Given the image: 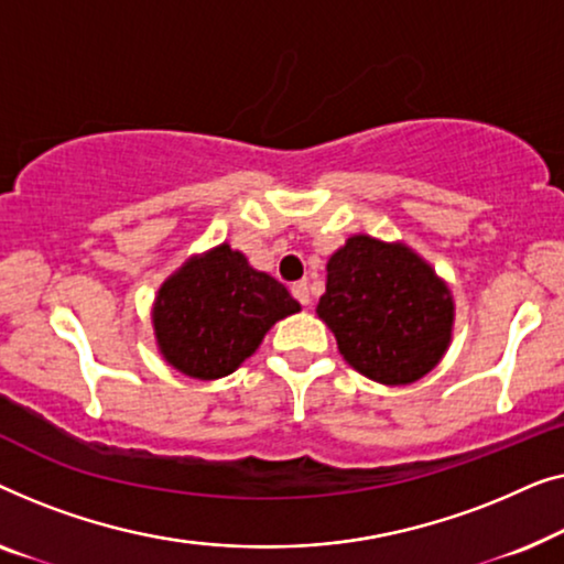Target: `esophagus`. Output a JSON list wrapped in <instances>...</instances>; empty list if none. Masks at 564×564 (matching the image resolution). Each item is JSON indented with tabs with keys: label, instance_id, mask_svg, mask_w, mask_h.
I'll return each mask as SVG.
<instances>
[{
	"label": "esophagus",
	"instance_id": "obj_1",
	"mask_svg": "<svg viewBox=\"0 0 564 564\" xmlns=\"http://www.w3.org/2000/svg\"><path fill=\"white\" fill-rule=\"evenodd\" d=\"M291 293H293V299L299 301V304H308V301H312V293H308V283L306 281H296L291 285Z\"/></svg>",
	"mask_w": 564,
	"mask_h": 564
}]
</instances>
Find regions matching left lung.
<instances>
[{"label":"left lung","mask_w":564,"mask_h":564,"mask_svg":"<svg viewBox=\"0 0 564 564\" xmlns=\"http://www.w3.org/2000/svg\"><path fill=\"white\" fill-rule=\"evenodd\" d=\"M316 314L335 332L339 352L365 378L406 386L447 350L452 299L406 245L355 235L327 263Z\"/></svg>","instance_id":"8db88e82"}]
</instances>
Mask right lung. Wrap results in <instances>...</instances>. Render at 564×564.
<instances>
[{"mask_svg":"<svg viewBox=\"0 0 564 564\" xmlns=\"http://www.w3.org/2000/svg\"><path fill=\"white\" fill-rule=\"evenodd\" d=\"M299 312L285 285L219 245L158 291L153 324L163 358L199 380L229 376L275 322Z\"/></svg>","mask_w":564,"mask_h":564,"instance_id":"1","label":"right lung"}]
</instances>
